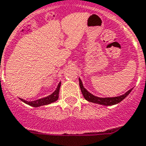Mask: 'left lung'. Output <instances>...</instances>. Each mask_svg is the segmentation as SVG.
Here are the masks:
<instances>
[{
    "instance_id": "8db88e82",
    "label": "left lung",
    "mask_w": 146,
    "mask_h": 146,
    "mask_svg": "<svg viewBox=\"0 0 146 146\" xmlns=\"http://www.w3.org/2000/svg\"><path fill=\"white\" fill-rule=\"evenodd\" d=\"M78 80H79V86H80L82 93L84 98L86 99V100L91 102V103H93V104H100V105H104V106H112V105L119 104L120 102H121L124 99H125L127 96L129 95V93L131 92V90L133 89L132 88V89L128 90L127 92H125L123 95L115 96V97H98L96 96H94L93 94H92L91 92H89L84 87L83 83L80 79V78H78Z\"/></svg>"
}]
</instances>
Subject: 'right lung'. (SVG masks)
Here are the masks:
<instances>
[{"label": "right lung", "instance_id": "right-lung-1", "mask_svg": "<svg viewBox=\"0 0 146 146\" xmlns=\"http://www.w3.org/2000/svg\"><path fill=\"white\" fill-rule=\"evenodd\" d=\"M61 82H59L58 86H57V89H55L53 93H51L50 96H47L44 98H41V99H39L37 100H33V101H26L23 99H20L21 100L25 103V104H28L29 106H32L33 107H41V106H44V105H48V104H50L52 103H54L58 100V97H59V91H60V87Z\"/></svg>", "mask_w": 146, "mask_h": 146}]
</instances>
